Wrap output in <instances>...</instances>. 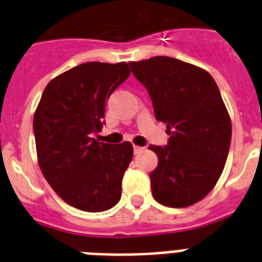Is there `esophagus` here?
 <instances>
[{"label":"esophagus","mask_w":262,"mask_h":262,"mask_svg":"<svg viewBox=\"0 0 262 262\" xmlns=\"http://www.w3.org/2000/svg\"><path fill=\"white\" fill-rule=\"evenodd\" d=\"M143 149H144V148H143V147H139V145H134V152H135L136 155L140 154V152H142Z\"/></svg>","instance_id":"obj_1"}]
</instances>
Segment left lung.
Instances as JSON below:
<instances>
[{
  "label": "left lung",
  "instance_id": "obj_1",
  "mask_svg": "<svg viewBox=\"0 0 262 262\" xmlns=\"http://www.w3.org/2000/svg\"><path fill=\"white\" fill-rule=\"evenodd\" d=\"M129 66L170 135L165 147H148L159 157L149 174L154 198L176 209L194 205L212 190L230 151L232 126L219 88L209 72L173 57Z\"/></svg>",
  "mask_w": 262,
  "mask_h": 262
}]
</instances>
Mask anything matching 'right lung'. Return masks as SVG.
Instances as JSON below:
<instances>
[{
    "mask_svg": "<svg viewBox=\"0 0 262 262\" xmlns=\"http://www.w3.org/2000/svg\"><path fill=\"white\" fill-rule=\"evenodd\" d=\"M129 73L127 62L80 64L48 82L34 114L41 173L62 201L82 211H106L122 195L133 144L93 135L105 123L106 101Z\"/></svg>",
    "mask_w": 262,
    "mask_h": 262,
    "instance_id": "1",
    "label": "right lung"
}]
</instances>
